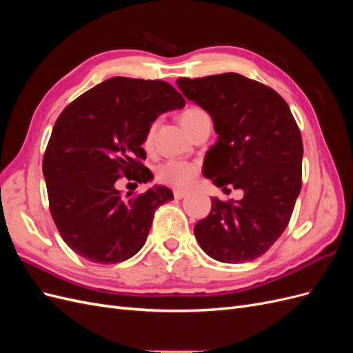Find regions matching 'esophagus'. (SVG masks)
I'll list each match as a JSON object with an SVG mask.
<instances>
[{"mask_svg":"<svg viewBox=\"0 0 353 353\" xmlns=\"http://www.w3.org/2000/svg\"><path fill=\"white\" fill-rule=\"evenodd\" d=\"M187 194H188L187 190H174V196H175V199H178V200L184 199Z\"/></svg>","mask_w":353,"mask_h":353,"instance_id":"34e87169","label":"esophagus"}]
</instances>
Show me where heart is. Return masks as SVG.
I'll return each instance as SVG.
<instances>
[{
    "mask_svg": "<svg viewBox=\"0 0 353 353\" xmlns=\"http://www.w3.org/2000/svg\"><path fill=\"white\" fill-rule=\"evenodd\" d=\"M208 116L205 110L200 108H188L181 114V122L185 126V130L193 125L200 117ZM154 135V125L148 128L144 138V145H150ZM197 175V166L191 162H185V160H168L163 165L157 168L156 176L160 183L174 185V187H187L191 181H193Z\"/></svg>",
    "mask_w": 353,
    "mask_h": 353,
    "instance_id": "obj_1",
    "label": "heart"
}]
</instances>
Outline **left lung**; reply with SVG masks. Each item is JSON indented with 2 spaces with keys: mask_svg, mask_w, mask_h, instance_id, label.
<instances>
[{
  "mask_svg": "<svg viewBox=\"0 0 353 353\" xmlns=\"http://www.w3.org/2000/svg\"><path fill=\"white\" fill-rule=\"evenodd\" d=\"M185 99L206 110L218 134L203 175L240 200L212 197L194 236L210 258L250 262L280 239L302 188V135L279 92L239 73L178 78Z\"/></svg>",
  "mask_w": 353,
  "mask_h": 353,
  "instance_id": "1",
  "label": "left lung"
}]
</instances>
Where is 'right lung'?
Listing matches in <instances>:
<instances>
[{
  "mask_svg": "<svg viewBox=\"0 0 353 353\" xmlns=\"http://www.w3.org/2000/svg\"><path fill=\"white\" fill-rule=\"evenodd\" d=\"M184 105L183 95L168 82L116 77L61 112L42 174L51 216L74 253L95 263H119L143 248L156 209L174 194L154 185L123 197L117 179L150 181L141 163L145 132L160 114Z\"/></svg>",
  "mask_w": 353,
  "mask_h": 353,
  "instance_id": "add662e5",
  "label": "right lung"
}]
</instances>
